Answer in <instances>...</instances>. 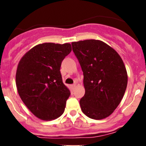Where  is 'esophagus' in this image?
Here are the masks:
<instances>
[{
    "mask_svg": "<svg viewBox=\"0 0 146 146\" xmlns=\"http://www.w3.org/2000/svg\"><path fill=\"white\" fill-rule=\"evenodd\" d=\"M76 84H73V85H71V88H73H73H75V87H76Z\"/></svg>",
    "mask_w": 146,
    "mask_h": 146,
    "instance_id": "1",
    "label": "esophagus"
}]
</instances>
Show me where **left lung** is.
Returning <instances> with one entry per match:
<instances>
[{
  "label": "left lung",
  "mask_w": 146,
  "mask_h": 146,
  "mask_svg": "<svg viewBox=\"0 0 146 146\" xmlns=\"http://www.w3.org/2000/svg\"><path fill=\"white\" fill-rule=\"evenodd\" d=\"M71 44L83 72L85 93L80 100L82 112L97 120L106 118L118 107L127 86L123 60L100 40L87 39Z\"/></svg>",
  "instance_id": "left-lung-1"
}]
</instances>
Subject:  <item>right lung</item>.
<instances>
[{
    "instance_id": "1",
    "label": "right lung",
    "mask_w": 146,
    "mask_h": 146,
    "mask_svg": "<svg viewBox=\"0 0 146 146\" xmlns=\"http://www.w3.org/2000/svg\"><path fill=\"white\" fill-rule=\"evenodd\" d=\"M71 50L69 43L40 44L19 62L17 92L29 111L42 120H53L64 113L70 92L63 82L60 68Z\"/></svg>"
}]
</instances>
